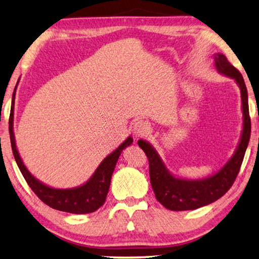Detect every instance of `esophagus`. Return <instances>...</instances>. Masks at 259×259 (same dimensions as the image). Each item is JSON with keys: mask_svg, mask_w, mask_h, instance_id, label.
I'll return each mask as SVG.
<instances>
[{"mask_svg": "<svg viewBox=\"0 0 259 259\" xmlns=\"http://www.w3.org/2000/svg\"><path fill=\"white\" fill-rule=\"evenodd\" d=\"M133 132L136 136H144L150 132V125L144 120H138L133 124Z\"/></svg>", "mask_w": 259, "mask_h": 259, "instance_id": "esophagus-1", "label": "esophagus"}]
</instances>
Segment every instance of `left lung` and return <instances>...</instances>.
<instances>
[{"label":"left lung","instance_id":"obj_1","mask_svg":"<svg viewBox=\"0 0 259 259\" xmlns=\"http://www.w3.org/2000/svg\"><path fill=\"white\" fill-rule=\"evenodd\" d=\"M214 65L220 74L231 77L236 81L238 87L240 88L241 94L242 131L235 153L228 160V162L219 171L206 178L194 180L179 178L169 171L157 150L148 141L139 140L138 142L149 159L151 186L155 197L165 208L171 211L196 209L208 205L222 197L235 183L249 143L251 131L249 107H248L247 88L241 73L235 66H232L227 57L220 53L214 55Z\"/></svg>","mask_w":259,"mask_h":259}]
</instances>
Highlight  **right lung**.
<instances>
[{
	"label": "right lung",
	"instance_id": "right-lung-1",
	"mask_svg": "<svg viewBox=\"0 0 259 259\" xmlns=\"http://www.w3.org/2000/svg\"><path fill=\"white\" fill-rule=\"evenodd\" d=\"M19 82V80H18ZM18 83L14 88L11 104V114H10L9 120V132L10 140H11V146L13 151L14 159L18 164L22 176L26 179L33 193L47 204L52 208L58 209L62 212L73 213V214H87L92 213L98 209L101 205H104L107 194H108L111 176H113L114 169L116 167L117 161L123 150L133 143V138L128 136L114 152L107 155L101 161L99 167L96 169L94 175L87 180L84 184L73 188H54L41 183L36 177H33L31 172L24 165L23 161L18 152L16 138L13 133V118H14V99H16V90Z\"/></svg>",
	"mask_w": 259,
	"mask_h": 259
}]
</instances>
